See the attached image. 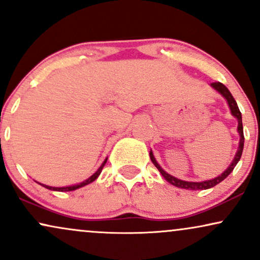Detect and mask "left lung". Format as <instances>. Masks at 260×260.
I'll use <instances>...</instances> for the list:
<instances>
[{
	"mask_svg": "<svg viewBox=\"0 0 260 260\" xmlns=\"http://www.w3.org/2000/svg\"><path fill=\"white\" fill-rule=\"evenodd\" d=\"M211 86H212L214 90L218 91L219 94L222 95L224 99H225L226 102H228V105H229L230 112H232V114L236 118V119H238V133H239V135H240V142H239L238 153H236L235 158H234L232 164L228 166V169H226L222 175H219L218 177H214L212 179H208V181H203V182H188V181H182V179L176 178V177H174V176L169 175L168 172L164 171V170L161 169V166H160L158 164V161H156V160H155L154 155H153V152H152V150H150L149 156H150V160H152V162L155 165V168L159 170V172L162 175V177H164L166 181L169 182L170 184L175 185V187L183 188V189H189V190H204V189L212 188V187H214V185H217L218 183H220V182H222L223 179H225L226 177H228V176L230 175V172L233 171L234 168H235L236 164H238L240 158H241V155H242L243 142H245V137H243L242 115H241V112H240V110H239V106H238V104H236L235 99L233 98L232 92H230L228 90V88H226V86L224 85V84H222V83H219V82L211 83Z\"/></svg>",
	"mask_w": 260,
	"mask_h": 260,
	"instance_id": "1",
	"label": "left lung"
}]
</instances>
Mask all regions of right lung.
Returning a JSON list of instances; mask_svg holds the SVG:
<instances>
[{
	"instance_id": "1",
	"label": "right lung",
	"mask_w": 260,
	"mask_h": 260,
	"mask_svg": "<svg viewBox=\"0 0 260 260\" xmlns=\"http://www.w3.org/2000/svg\"><path fill=\"white\" fill-rule=\"evenodd\" d=\"M106 162H107V158L105 159V161L102 162V165L100 166V168L98 169V171H96L95 174L92 175V176H90V177H89L88 179H85L84 182H82V183H78V184H75V185H69V187H49V185H46V184H41V183H40V184L43 185L44 188L50 189V190H55V191H72V190H76V189L82 188V187H84V185L91 183V182H94L95 179L99 177V175L101 174L102 169H104V166H105Z\"/></svg>"
}]
</instances>
